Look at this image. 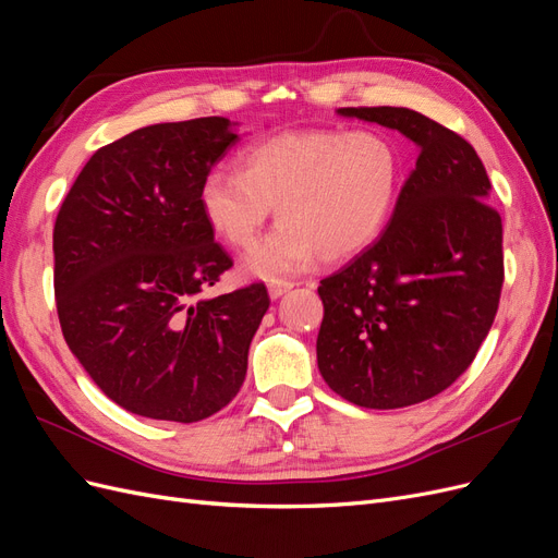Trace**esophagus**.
Wrapping results in <instances>:
<instances>
[{
  "instance_id": "esophagus-1",
  "label": "esophagus",
  "mask_w": 558,
  "mask_h": 558,
  "mask_svg": "<svg viewBox=\"0 0 558 558\" xmlns=\"http://www.w3.org/2000/svg\"><path fill=\"white\" fill-rule=\"evenodd\" d=\"M293 286H295L293 281H269V286H267L269 298L277 300V298H281V295L289 293V291L293 289Z\"/></svg>"
}]
</instances>
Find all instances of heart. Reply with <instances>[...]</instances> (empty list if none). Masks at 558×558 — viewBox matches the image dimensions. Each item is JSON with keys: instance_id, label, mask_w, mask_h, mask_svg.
Masks as SVG:
<instances>
[{"instance_id": "obj_1", "label": "heart", "mask_w": 558, "mask_h": 558, "mask_svg": "<svg viewBox=\"0 0 558 558\" xmlns=\"http://www.w3.org/2000/svg\"><path fill=\"white\" fill-rule=\"evenodd\" d=\"M400 150L379 130H293L246 146L240 172L214 170L199 185L211 230L246 251L275 207L277 228L246 267L279 281L318 256L342 260L365 248L391 216Z\"/></svg>"}]
</instances>
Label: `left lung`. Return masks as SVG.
Returning <instances> with one entry per match:
<instances>
[{"mask_svg": "<svg viewBox=\"0 0 558 558\" xmlns=\"http://www.w3.org/2000/svg\"><path fill=\"white\" fill-rule=\"evenodd\" d=\"M337 113L402 132L418 158L391 223L318 286V369L359 408H408L459 379L494 326L505 279L500 214L461 134L402 107Z\"/></svg>", "mask_w": 558, "mask_h": 558, "instance_id": "obj_1", "label": "left lung"}]
</instances>
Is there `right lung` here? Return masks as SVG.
I'll list each match as a JSON object with an SVG mask.
<instances>
[{
  "instance_id": "obj_1",
  "label": "right lung",
  "mask_w": 558,
  "mask_h": 558,
  "mask_svg": "<svg viewBox=\"0 0 558 558\" xmlns=\"http://www.w3.org/2000/svg\"><path fill=\"white\" fill-rule=\"evenodd\" d=\"M238 140L221 116L134 130L95 150L58 211L64 342L132 414L195 424L244 384L265 283L202 298L232 258L214 242L199 185Z\"/></svg>"
}]
</instances>
